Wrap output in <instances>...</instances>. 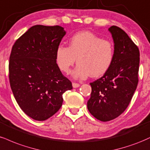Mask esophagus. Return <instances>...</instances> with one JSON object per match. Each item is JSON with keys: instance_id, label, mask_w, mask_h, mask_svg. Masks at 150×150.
I'll use <instances>...</instances> for the list:
<instances>
[{"instance_id": "esophagus-1", "label": "esophagus", "mask_w": 150, "mask_h": 150, "mask_svg": "<svg viewBox=\"0 0 150 150\" xmlns=\"http://www.w3.org/2000/svg\"><path fill=\"white\" fill-rule=\"evenodd\" d=\"M72 86H73V88H79V86H80V84L77 83H72Z\"/></svg>"}]
</instances>
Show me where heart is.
Masks as SVG:
<instances>
[{
  "instance_id": "1",
  "label": "heart",
  "mask_w": 150,
  "mask_h": 150,
  "mask_svg": "<svg viewBox=\"0 0 150 150\" xmlns=\"http://www.w3.org/2000/svg\"><path fill=\"white\" fill-rule=\"evenodd\" d=\"M114 57L113 43L90 31L75 33L68 47L60 45L55 51L56 64L64 73L70 71L76 58L78 64L72 74L76 79L101 76L110 69Z\"/></svg>"
}]
</instances>
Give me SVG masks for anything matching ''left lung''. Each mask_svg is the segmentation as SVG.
Here are the masks:
<instances>
[{"label":"left lung","instance_id":"1","mask_svg":"<svg viewBox=\"0 0 150 150\" xmlns=\"http://www.w3.org/2000/svg\"><path fill=\"white\" fill-rule=\"evenodd\" d=\"M114 43V57L110 69L101 78L91 83L88 110L101 121L121 115L133 98L138 83L140 52L124 30L109 28Z\"/></svg>","mask_w":150,"mask_h":150}]
</instances>
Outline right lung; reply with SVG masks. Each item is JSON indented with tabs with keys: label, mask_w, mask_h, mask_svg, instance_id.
<instances>
[{
	"label": "right lung",
	"mask_w": 150,
	"mask_h": 150,
	"mask_svg": "<svg viewBox=\"0 0 150 150\" xmlns=\"http://www.w3.org/2000/svg\"><path fill=\"white\" fill-rule=\"evenodd\" d=\"M66 31L60 26L35 25L15 41L9 62V79L16 101L23 112L45 121L60 109L62 95L72 89L62 74L55 51Z\"/></svg>",
	"instance_id": "1"
}]
</instances>
